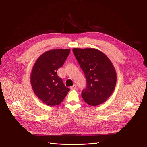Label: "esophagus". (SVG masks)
I'll return each instance as SVG.
<instances>
[{
  "label": "esophagus",
  "instance_id": "obj_1",
  "mask_svg": "<svg viewBox=\"0 0 147 147\" xmlns=\"http://www.w3.org/2000/svg\"><path fill=\"white\" fill-rule=\"evenodd\" d=\"M70 90H75V89L77 88V86L75 85V84H74V85H73V86H70Z\"/></svg>",
  "mask_w": 147,
  "mask_h": 147
}]
</instances>
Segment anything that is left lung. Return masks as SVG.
<instances>
[{"instance_id": "left-lung-1", "label": "left lung", "mask_w": 147, "mask_h": 147, "mask_svg": "<svg viewBox=\"0 0 147 147\" xmlns=\"http://www.w3.org/2000/svg\"><path fill=\"white\" fill-rule=\"evenodd\" d=\"M72 50L86 79L82 98L92 106L104 103L116 86L117 73L112 62L104 53L95 48H73Z\"/></svg>"}]
</instances>
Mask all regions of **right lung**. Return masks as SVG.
<instances>
[{"label":"right lung","mask_w":147,"mask_h":147,"mask_svg":"<svg viewBox=\"0 0 147 147\" xmlns=\"http://www.w3.org/2000/svg\"><path fill=\"white\" fill-rule=\"evenodd\" d=\"M70 51L69 49L51 50L43 53L35 61L30 83L35 94L45 104H60L70 91L57 75V70L63 65Z\"/></svg>","instance_id":"1"}]
</instances>
